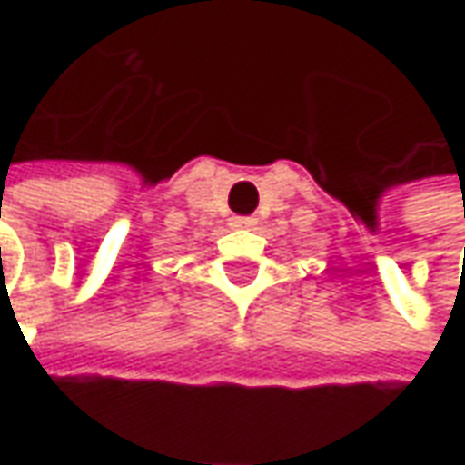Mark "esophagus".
I'll return each mask as SVG.
<instances>
[{
  "label": "esophagus",
  "instance_id": "34e87169",
  "mask_svg": "<svg viewBox=\"0 0 465 465\" xmlns=\"http://www.w3.org/2000/svg\"><path fill=\"white\" fill-rule=\"evenodd\" d=\"M256 220L253 217H232V227H253Z\"/></svg>",
  "mask_w": 465,
  "mask_h": 465
}]
</instances>
